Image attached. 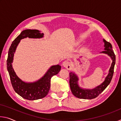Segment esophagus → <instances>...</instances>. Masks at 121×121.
Wrapping results in <instances>:
<instances>
[{"mask_svg": "<svg viewBox=\"0 0 121 121\" xmlns=\"http://www.w3.org/2000/svg\"><path fill=\"white\" fill-rule=\"evenodd\" d=\"M62 65L63 67H65V68H67L68 70H69L71 68V65H70V63L68 61H65L64 62L62 63Z\"/></svg>", "mask_w": 121, "mask_h": 121, "instance_id": "esophagus-1", "label": "esophagus"}]
</instances>
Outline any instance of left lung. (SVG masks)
<instances>
[{
    "label": "left lung",
    "mask_w": 121,
    "mask_h": 121,
    "mask_svg": "<svg viewBox=\"0 0 121 121\" xmlns=\"http://www.w3.org/2000/svg\"><path fill=\"white\" fill-rule=\"evenodd\" d=\"M104 43V51L100 52L101 53L107 54L110 56L112 60L111 66L110 67L109 72L107 76L106 77L105 81L101 84L98 85L92 89H83L79 86L78 80L79 78L75 73L70 72L69 73V84L71 89V91L73 95L76 97L80 99H92L97 97L102 91L105 90L107 86L111 82L112 76L114 73V65L115 64L116 57L113 50H112V44L110 43L107 42L105 39H103Z\"/></svg>",
    "instance_id": "8db88e82"
}]
</instances>
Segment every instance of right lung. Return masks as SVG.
<instances>
[{"label": "right lung", "instance_id": "right-lung-1", "mask_svg": "<svg viewBox=\"0 0 121 121\" xmlns=\"http://www.w3.org/2000/svg\"><path fill=\"white\" fill-rule=\"evenodd\" d=\"M44 34L36 29H26L21 32L12 42L10 46L7 60V68L9 71L11 83L16 93L25 99L38 100L44 98L48 95L51 86V79L58 74L61 70L59 65L51 66L45 75L39 79L34 82H26L20 78L12 66L14 54L20 40L26 38H42Z\"/></svg>", "mask_w": 121, "mask_h": 121}]
</instances>
